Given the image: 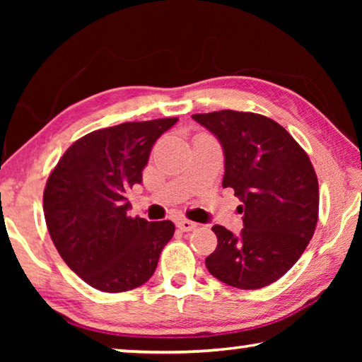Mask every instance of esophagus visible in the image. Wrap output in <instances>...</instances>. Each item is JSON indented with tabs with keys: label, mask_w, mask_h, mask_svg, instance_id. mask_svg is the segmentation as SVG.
Listing matches in <instances>:
<instances>
[{
	"label": "esophagus",
	"mask_w": 362,
	"mask_h": 362,
	"mask_svg": "<svg viewBox=\"0 0 362 362\" xmlns=\"http://www.w3.org/2000/svg\"><path fill=\"white\" fill-rule=\"evenodd\" d=\"M177 226H179L182 231H192L196 228V223L188 218H179L177 220Z\"/></svg>",
	"instance_id": "1"
}]
</instances>
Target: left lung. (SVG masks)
I'll use <instances>...</instances> for the list:
<instances>
[{"label": "left lung", "instance_id": "1", "mask_svg": "<svg viewBox=\"0 0 362 362\" xmlns=\"http://www.w3.org/2000/svg\"><path fill=\"white\" fill-rule=\"evenodd\" d=\"M192 118L222 145V187L241 201L244 228L214 225L217 247L206 259L214 278L238 289H262L296 265L313 236L320 187L308 155L276 121L220 110Z\"/></svg>", "mask_w": 362, "mask_h": 362}]
</instances>
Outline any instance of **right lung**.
<instances>
[{
    "label": "right lung",
    "mask_w": 362,
    "mask_h": 362,
    "mask_svg": "<svg viewBox=\"0 0 362 362\" xmlns=\"http://www.w3.org/2000/svg\"><path fill=\"white\" fill-rule=\"evenodd\" d=\"M179 118L122 122L76 140L49 175L42 209L60 257L84 283L102 292L145 284L174 236L170 220L127 217L126 194L161 134Z\"/></svg>",
    "instance_id": "obj_1"
}]
</instances>
